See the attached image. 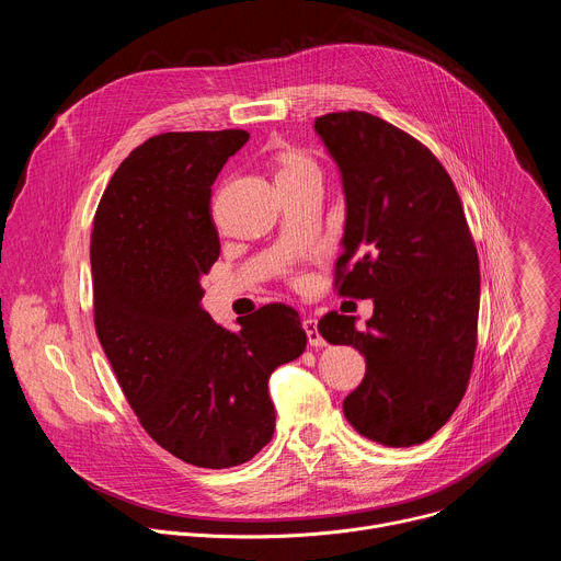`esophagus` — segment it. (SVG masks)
I'll return each mask as SVG.
<instances>
[{"mask_svg":"<svg viewBox=\"0 0 561 561\" xmlns=\"http://www.w3.org/2000/svg\"><path fill=\"white\" fill-rule=\"evenodd\" d=\"M304 331H306V337H308L310 346H324V337L319 335V331H317V319L306 317L304 319Z\"/></svg>","mask_w":561,"mask_h":561,"instance_id":"34e87169","label":"esophagus"}]
</instances>
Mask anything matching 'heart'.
I'll use <instances>...</instances> for the list:
<instances>
[{
  "label": "heart",
  "instance_id": "b5f03b06",
  "mask_svg": "<svg viewBox=\"0 0 561 561\" xmlns=\"http://www.w3.org/2000/svg\"><path fill=\"white\" fill-rule=\"evenodd\" d=\"M308 175H319L317 164L310 157H306L299 150H284L277 157V184L279 182H290V180H301Z\"/></svg>",
  "mask_w": 561,
  "mask_h": 561
}]
</instances>
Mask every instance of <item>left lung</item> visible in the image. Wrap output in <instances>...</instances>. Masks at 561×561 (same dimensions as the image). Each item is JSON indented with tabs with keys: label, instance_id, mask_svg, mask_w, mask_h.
I'll return each mask as SVG.
<instances>
[{
	"label": "left lung",
	"instance_id": "8db88e82",
	"mask_svg": "<svg viewBox=\"0 0 561 561\" xmlns=\"http://www.w3.org/2000/svg\"><path fill=\"white\" fill-rule=\"evenodd\" d=\"M340 169L346 224L337 290L373 299V317L329 312L331 344L366 357L344 399L351 426L402 448L433 437L468 386L479 314V262L453 180L415 137L362 111L314 119Z\"/></svg>",
	"mask_w": 561,
	"mask_h": 561
}]
</instances>
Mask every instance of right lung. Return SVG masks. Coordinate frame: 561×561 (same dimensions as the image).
I'll use <instances>...</instances> for the list:
<instances>
[{
	"label": "right lung",
	"mask_w": 561,
	"mask_h": 561,
	"mask_svg": "<svg viewBox=\"0 0 561 561\" xmlns=\"http://www.w3.org/2000/svg\"><path fill=\"white\" fill-rule=\"evenodd\" d=\"M247 141V130L146 139L111 178L91 234L102 348L146 433L199 468L244 463L271 442L268 377L306 348L286 304L237 319L239 331L202 306L219 257L210 186Z\"/></svg>",
	"instance_id": "obj_1"
}]
</instances>
